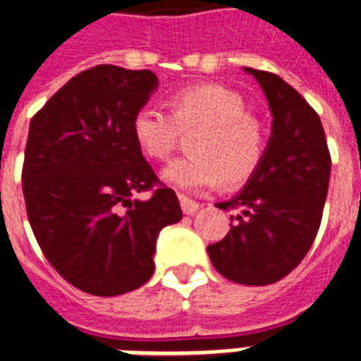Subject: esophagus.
<instances>
[{
	"label": "esophagus",
	"instance_id": "esophagus-1",
	"mask_svg": "<svg viewBox=\"0 0 361 361\" xmlns=\"http://www.w3.org/2000/svg\"><path fill=\"white\" fill-rule=\"evenodd\" d=\"M180 204L181 210H183V214L193 216L197 210H199V202H195L193 199H189L185 195H180Z\"/></svg>",
	"mask_w": 361,
	"mask_h": 361
}]
</instances>
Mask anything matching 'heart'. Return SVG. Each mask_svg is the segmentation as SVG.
<instances>
[{
	"mask_svg": "<svg viewBox=\"0 0 361 361\" xmlns=\"http://www.w3.org/2000/svg\"><path fill=\"white\" fill-rule=\"evenodd\" d=\"M168 111L141 106L133 114L132 135L145 157L166 160L181 132L197 128L188 145L191 154L162 173L173 188L204 191L221 180L241 185L262 164L266 137L241 93L220 84L188 85L168 97Z\"/></svg>",
	"mask_w": 361,
	"mask_h": 361,
	"instance_id": "obj_1",
	"label": "heart"
}]
</instances>
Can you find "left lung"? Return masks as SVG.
Returning <instances> with one entry per match:
<instances>
[{"mask_svg":"<svg viewBox=\"0 0 361 361\" xmlns=\"http://www.w3.org/2000/svg\"><path fill=\"white\" fill-rule=\"evenodd\" d=\"M250 72L274 114L264 160L241 193L220 202L241 210L208 256L221 276L241 285H269L289 276L316 239L327 199L331 154L322 120L277 74Z\"/></svg>","mask_w":361,"mask_h":361,"instance_id":"obj_1","label":"left lung"}]
</instances>
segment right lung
I'll return each instance as SVG.
<instances>
[{
    "instance_id": "right-lung-1",
    "label": "right lung",
    "mask_w": 361,
    "mask_h": 361,
    "mask_svg": "<svg viewBox=\"0 0 361 361\" xmlns=\"http://www.w3.org/2000/svg\"><path fill=\"white\" fill-rule=\"evenodd\" d=\"M159 80L99 65L68 80L30 120L24 149L26 214L59 276L95 296L137 289L154 271L160 229L181 220L132 135L133 114ZM154 193L149 202L131 197Z\"/></svg>"
}]
</instances>
